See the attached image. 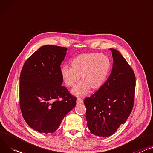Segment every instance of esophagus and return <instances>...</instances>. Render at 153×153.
I'll use <instances>...</instances> for the list:
<instances>
[{
    "label": "esophagus",
    "instance_id": "1",
    "mask_svg": "<svg viewBox=\"0 0 153 153\" xmlns=\"http://www.w3.org/2000/svg\"><path fill=\"white\" fill-rule=\"evenodd\" d=\"M83 102V100L80 98H77V104H82Z\"/></svg>",
    "mask_w": 153,
    "mask_h": 153
}]
</instances>
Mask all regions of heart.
Here are the masks:
<instances>
[{"instance_id":"obj_1","label":"heart","mask_w":153,"mask_h":153,"mask_svg":"<svg viewBox=\"0 0 153 153\" xmlns=\"http://www.w3.org/2000/svg\"><path fill=\"white\" fill-rule=\"evenodd\" d=\"M71 67L63 66L60 69L62 77L67 87H71L81 82L71 90L77 97L87 94L90 89H100L105 83L111 68V62L105 55L98 53H82L74 58Z\"/></svg>"}]
</instances>
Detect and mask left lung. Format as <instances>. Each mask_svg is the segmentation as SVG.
<instances>
[{
	"label": "left lung",
	"instance_id": "1",
	"mask_svg": "<svg viewBox=\"0 0 153 153\" xmlns=\"http://www.w3.org/2000/svg\"><path fill=\"white\" fill-rule=\"evenodd\" d=\"M112 69L103 85L84 100L87 126L92 134L107 137L124 124L132 110L135 77L122 55L115 49Z\"/></svg>",
	"mask_w": 153,
	"mask_h": 153
}]
</instances>
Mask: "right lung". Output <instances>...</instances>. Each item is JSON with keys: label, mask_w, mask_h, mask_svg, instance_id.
I'll list each match as a JSON object with an SVG mask.
<instances>
[{"label": "right lung", "mask_w": 153, "mask_h": 153, "mask_svg": "<svg viewBox=\"0 0 153 153\" xmlns=\"http://www.w3.org/2000/svg\"><path fill=\"white\" fill-rule=\"evenodd\" d=\"M68 49L45 45L25 62L19 79L20 107L29 126L40 133L56 131L76 98L62 86L60 65ZM62 97V100H59Z\"/></svg>", "instance_id": "right-lung-1"}]
</instances>
